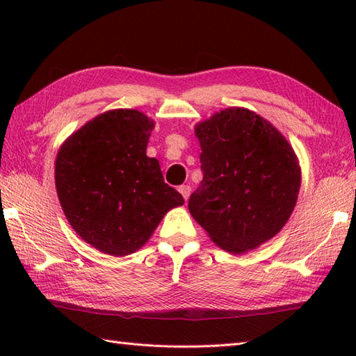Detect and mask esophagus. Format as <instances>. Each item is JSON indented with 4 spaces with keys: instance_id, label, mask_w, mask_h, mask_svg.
<instances>
[{
    "instance_id": "1",
    "label": "esophagus",
    "mask_w": 356,
    "mask_h": 356,
    "mask_svg": "<svg viewBox=\"0 0 356 356\" xmlns=\"http://www.w3.org/2000/svg\"><path fill=\"white\" fill-rule=\"evenodd\" d=\"M179 193L184 195L185 200H188V197H190V194H191V186L190 185H180L179 186Z\"/></svg>"
}]
</instances>
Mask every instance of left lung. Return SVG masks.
Returning <instances> with one entry per match:
<instances>
[{"label":"left lung","instance_id":"left-lung-1","mask_svg":"<svg viewBox=\"0 0 356 356\" xmlns=\"http://www.w3.org/2000/svg\"><path fill=\"white\" fill-rule=\"evenodd\" d=\"M203 179L190 202L194 220L232 254L282 231L297 203L301 170L289 142L266 119L226 108L195 125Z\"/></svg>","mask_w":356,"mask_h":356}]
</instances>
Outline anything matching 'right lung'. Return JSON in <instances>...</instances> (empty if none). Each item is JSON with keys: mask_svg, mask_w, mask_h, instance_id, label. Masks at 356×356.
I'll list each match as a JSON object with an SVG mask.
<instances>
[{"mask_svg": "<svg viewBox=\"0 0 356 356\" xmlns=\"http://www.w3.org/2000/svg\"><path fill=\"white\" fill-rule=\"evenodd\" d=\"M154 122L138 110H110L59 148L55 184L67 220L101 252L122 257L147 243L182 194L147 156Z\"/></svg>", "mask_w": 356, "mask_h": 356, "instance_id": "1", "label": "right lung"}]
</instances>
